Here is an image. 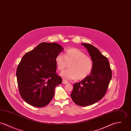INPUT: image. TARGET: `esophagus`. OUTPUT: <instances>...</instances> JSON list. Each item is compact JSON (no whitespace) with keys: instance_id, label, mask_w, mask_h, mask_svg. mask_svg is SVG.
I'll use <instances>...</instances> for the list:
<instances>
[{"instance_id":"esophagus-1","label":"esophagus","mask_w":131,"mask_h":131,"mask_svg":"<svg viewBox=\"0 0 131 131\" xmlns=\"http://www.w3.org/2000/svg\"><path fill=\"white\" fill-rule=\"evenodd\" d=\"M62 83H63V84H67V83H68V82L66 80L63 79V81H62Z\"/></svg>"}]
</instances>
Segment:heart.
Masks as SVG:
<instances>
[{"label":"heart","instance_id":"b5f03b06","mask_svg":"<svg viewBox=\"0 0 131 131\" xmlns=\"http://www.w3.org/2000/svg\"><path fill=\"white\" fill-rule=\"evenodd\" d=\"M55 63L60 71H62L67 67V64L70 63L69 69L60 73L61 76L67 80L85 79L91 74L93 68L92 60L76 48L68 49L65 52V56L62 53L58 54L55 58Z\"/></svg>","mask_w":131,"mask_h":131}]
</instances>
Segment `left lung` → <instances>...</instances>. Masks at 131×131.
<instances>
[{"mask_svg": "<svg viewBox=\"0 0 131 131\" xmlns=\"http://www.w3.org/2000/svg\"><path fill=\"white\" fill-rule=\"evenodd\" d=\"M93 62L91 74L80 82L74 84L71 97L75 104L81 106L92 105L105 95L112 79V73L106 57L95 47L82 43Z\"/></svg>", "mask_w": 131, "mask_h": 131, "instance_id": "obj_1", "label": "left lung"}]
</instances>
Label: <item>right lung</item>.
<instances>
[{
    "instance_id": "add662e5",
    "label": "right lung",
    "mask_w": 131,
    "mask_h": 131,
    "mask_svg": "<svg viewBox=\"0 0 131 131\" xmlns=\"http://www.w3.org/2000/svg\"><path fill=\"white\" fill-rule=\"evenodd\" d=\"M63 50L57 43L43 42L21 59L16 75L20 94L28 104L42 107L52 100L62 81L56 73L55 58Z\"/></svg>"
}]
</instances>
